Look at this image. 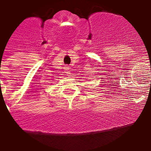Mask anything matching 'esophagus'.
Here are the masks:
<instances>
[{"label": "esophagus", "instance_id": "34e87169", "mask_svg": "<svg viewBox=\"0 0 151 151\" xmlns=\"http://www.w3.org/2000/svg\"><path fill=\"white\" fill-rule=\"evenodd\" d=\"M66 74H70V71H68V70H69V69H67V68H68V67H66Z\"/></svg>", "mask_w": 151, "mask_h": 151}]
</instances>
